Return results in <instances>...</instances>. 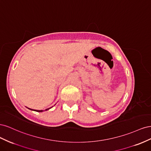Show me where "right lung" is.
Masks as SVG:
<instances>
[{
    "label": "right lung",
    "instance_id": "add662e5",
    "mask_svg": "<svg viewBox=\"0 0 151 151\" xmlns=\"http://www.w3.org/2000/svg\"><path fill=\"white\" fill-rule=\"evenodd\" d=\"M50 108H48V109H45V110H48V109H49ZM31 110H32V109H31ZM34 111H38V112H42V111H43L42 110H35H35Z\"/></svg>",
    "mask_w": 151,
    "mask_h": 151
}]
</instances>
